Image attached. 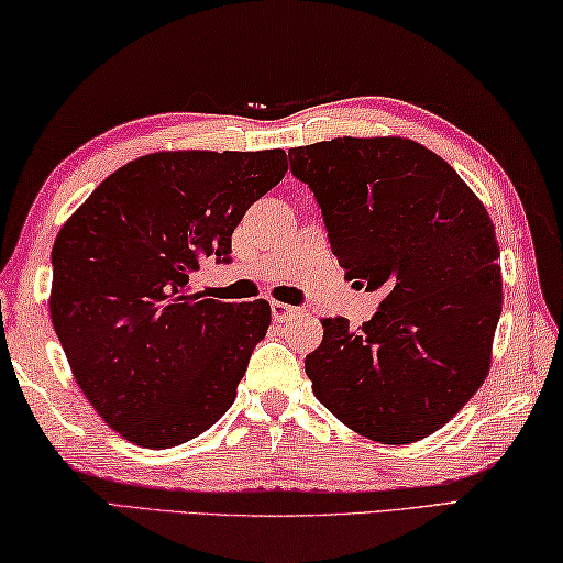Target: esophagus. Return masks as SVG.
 <instances>
[{"label":"esophagus","mask_w":563,"mask_h":563,"mask_svg":"<svg viewBox=\"0 0 563 563\" xmlns=\"http://www.w3.org/2000/svg\"><path fill=\"white\" fill-rule=\"evenodd\" d=\"M301 311L297 309V307H289V303H282V301H272V317H274V321H289V319H294V317H299Z\"/></svg>","instance_id":"1"}]
</instances>
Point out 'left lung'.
Here are the masks:
<instances>
[{
	"label": "left lung",
	"mask_w": 563,
	"mask_h": 563,
	"mask_svg": "<svg viewBox=\"0 0 563 563\" xmlns=\"http://www.w3.org/2000/svg\"><path fill=\"white\" fill-rule=\"evenodd\" d=\"M349 279L384 291L356 331L324 319L307 356L317 399L356 434L409 444L472 399L492 364L501 269L489 211L449 164L401 136L289 152Z\"/></svg>",
	"instance_id": "1"
}]
</instances>
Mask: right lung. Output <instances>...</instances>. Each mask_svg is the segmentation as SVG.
Masks as SVG:
<instances>
[{"instance_id":"obj_1","label":"right lung","mask_w":563,"mask_h":563,"mask_svg":"<svg viewBox=\"0 0 563 563\" xmlns=\"http://www.w3.org/2000/svg\"><path fill=\"white\" fill-rule=\"evenodd\" d=\"M284 174V150L146 154L57 234L54 331L91 407L132 444H184L236 399L269 303L205 299L191 276L232 260L236 224Z\"/></svg>"}]
</instances>
